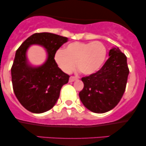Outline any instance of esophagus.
<instances>
[{"mask_svg":"<svg viewBox=\"0 0 146 146\" xmlns=\"http://www.w3.org/2000/svg\"><path fill=\"white\" fill-rule=\"evenodd\" d=\"M78 79V78L75 76H71L69 78V82H74V81H75V80H77Z\"/></svg>","mask_w":146,"mask_h":146,"instance_id":"1","label":"esophagus"}]
</instances>
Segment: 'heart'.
<instances>
[{
  "instance_id": "1",
  "label": "heart",
  "mask_w": 146,
  "mask_h": 146,
  "mask_svg": "<svg viewBox=\"0 0 146 146\" xmlns=\"http://www.w3.org/2000/svg\"><path fill=\"white\" fill-rule=\"evenodd\" d=\"M106 55V47L102 42H75L68 44L64 50H58L55 60L66 73H71L77 65L83 74L92 75L102 68Z\"/></svg>"
}]
</instances>
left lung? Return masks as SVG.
Here are the masks:
<instances>
[{"mask_svg":"<svg viewBox=\"0 0 146 146\" xmlns=\"http://www.w3.org/2000/svg\"><path fill=\"white\" fill-rule=\"evenodd\" d=\"M109 58L96 73L82 78L79 96L90 111L104 113L115 108L124 93L129 74L127 58L118 47L109 51Z\"/></svg>","mask_w":146,"mask_h":146,"instance_id":"left-lung-1","label":"left lung"}]
</instances>
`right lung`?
Returning a JSON list of instances; mask_svg holds the SVG:
<instances>
[{
    "label": "right lung",
    "mask_w": 146,
    "mask_h": 146,
    "mask_svg": "<svg viewBox=\"0 0 146 146\" xmlns=\"http://www.w3.org/2000/svg\"><path fill=\"white\" fill-rule=\"evenodd\" d=\"M68 38L54 33H36L23 42L18 48L11 66L13 90L21 105L33 113H42L54 106L60 90L67 84L70 76L58 67L54 59L58 48ZM31 44H40L48 50L46 62L39 68H32L26 58Z\"/></svg>",
    "instance_id": "1"
}]
</instances>
